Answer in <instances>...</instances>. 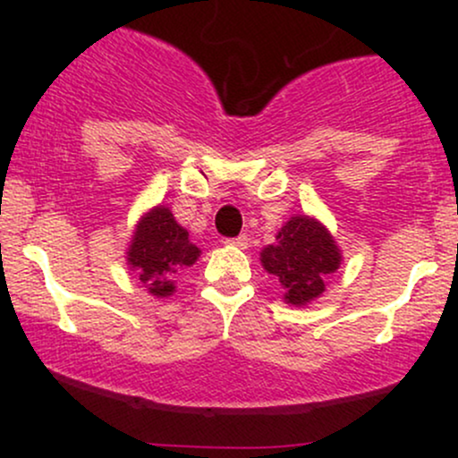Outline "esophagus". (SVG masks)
Returning a JSON list of instances; mask_svg holds the SVG:
<instances>
[{
  "label": "esophagus",
  "instance_id": "obj_1",
  "mask_svg": "<svg viewBox=\"0 0 458 458\" xmlns=\"http://www.w3.org/2000/svg\"><path fill=\"white\" fill-rule=\"evenodd\" d=\"M225 245H233V247H236V250H247L250 239H247L245 234H241V236H234V239H225Z\"/></svg>",
  "mask_w": 458,
  "mask_h": 458
}]
</instances>
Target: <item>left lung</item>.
Wrapping results in <instances>:
<instances>
[{"instance_id": "left-lung-1", "label": "left lung", "mask_w": 458, "mask_h": 458, "mask_svg": "<svg viewBox=\"0 0 458 458\" xmlns=\"http://www.w3.org/2000/svg\"><path fill=\"white\" fill-rule=\"evenodd\" d=\"M262 269L280 282L284 303L303 308L325 293L327 277L340 269L343 251L327 225L310 215H293L262 247Z\"/></svg>"}]
</instances>
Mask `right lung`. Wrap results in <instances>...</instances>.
I'll use <instances>...</instances> for the list:
<instances>
[{
    "label": "right lung",
    "mask_w": 458,
    "mask_h": 458,
    "mask_svg": "<svg viewBox=\"0 0 458 458\" xmlns=\"http://www.w3.org/2000/svg\"><path fill=\"white\" fill-rule=\"evenodd\" d=\"M199 254L202 250L189 241V233L176 222L170 207L157 204L135 224L127 265L152 297L167 299L176 293L178 271L196 265Z\"/></svg>",
    "instance_id": "1"
}]
</instances>
